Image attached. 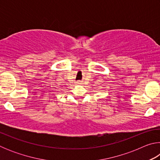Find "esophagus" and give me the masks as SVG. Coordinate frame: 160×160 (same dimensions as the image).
<instances>
[{"mask_svg": "<svg viewBox=\"0 0 160 160\" xmlns=\"http://www.w3.org/2000/svg\"><path fill=\"white\" fill-rule=\"evenodd\" d=\"M77 84H79V85H80V84H81V82H80V81H78Z\"/></svg>", "mask_w": 160, "mask_h": 160, "instance_id": "obj_1", "label": "esophagus"}]
</instances>
